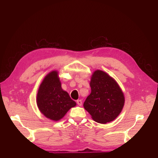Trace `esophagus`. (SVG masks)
<instances>
[{"mask_svg":"<svg viewBox=\"0 0 158 158\" xmlns=\"http://www.w3.org/2000/svg\"><path fill=\"white\" fill-rule=\"evenodd\" d=\"M77 104L79 105V106H81L82 105V101L81 100V99H78V100H77Z\"/></svg>","mask_w":158,"mask_h":158,"instance_id":"esophagus-1","label":"esophagus"}]
</instances>
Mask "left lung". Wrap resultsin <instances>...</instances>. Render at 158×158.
Listing matches in <instances>:
<instances>
[{"mask_svg":"<svg viewBox=\"0 0 158 158\" xmlns=\"http://www.w3.org/2000/svg\"><path fill=\"white\" fill-rule=\"evenodd\" d=\"M90 86L91 93L84 102V109L98 123L114 121L125 102L124 93L118 82L107 73L96 70L91 76Z\"/></svg>","mask_w":158,"mask_h":158,"instance_id":"8db88e82","label":"left lung"}]
</instances>
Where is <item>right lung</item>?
I'll return each mask as SVG.
<instances>
[{"instance_id":"right-lung-1","label":"right lung","mask_w":158,"mask_h":158,"mask_svg":"<svg viewBox=\"0 0 158 158\" xmlns=\"http://www.w3.org/2000/svg\"><path fill=\"white\" fill-rule=\"evenodd\" d=\"M36 102L41 113L47 118L57 121L61 119L76 102L61 87L58 71L48 74L38 89Z\"/></svg>"}]
</instances>
